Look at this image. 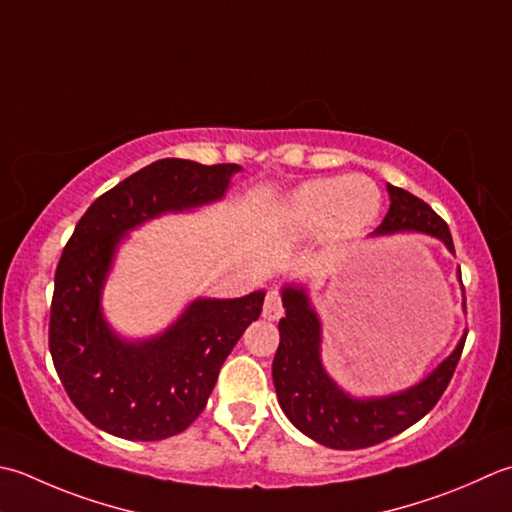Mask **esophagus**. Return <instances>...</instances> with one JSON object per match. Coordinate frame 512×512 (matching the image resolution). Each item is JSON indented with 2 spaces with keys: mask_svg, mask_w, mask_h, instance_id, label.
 I'll list each match as a JSON object with an SVG mask.
<instances>
[{
  "mask_svg": "<svg viewBox=\"0 0 512 512\" xmlns=\"http://www.w3.org/2000/svg\"><path fill=\"white\" fill-rule=\"evenodd\" d=\"M282 315H284L282 297H279L277 290H270L264 302V319H268V322H277Z\"/></svg>",
  "mask_w": 512,
  "mask_h": 512,
  "instance_id": "1",
  "label": "esophagus"
}]
</instances>
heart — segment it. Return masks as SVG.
I'll return each mask as SVG.
<instances>
[{
    "instance_id": "1",
    "label": "heart",
    "mask_w": 512,
    "mask_h": 512,
    "mask_svg": "<svg viewBox=\"0 0 512 512\" xmlns=\"http://www.w3.org/2000/svg\"><path fill=\"white\" fill-rule=\"evenodd\" d=\"M382 210V193L366 175L308 179L277 215V226L288 239H302L319 228V242L337 250L364 235Z\"/></svg>"
}]
</instances>
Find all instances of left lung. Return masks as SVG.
Here are the masks:
<instances>
[{"mask_svg":"<svg viewBox=\"0 0 512 512\" xmlns=\"http://www.w3.org/2000/svg\"><path fill=\"white\" fill-rule=\"evenodd\" d=\"M386 188L390 208L370 237L422 233L439 239L455 255L450 230L433 208L404 188L390 184ZM282 304L286 315L279 319V348L273 359L279 406L306 437L335 450L382 444L417 424L444 395L466 342L464 333L453 353L422 382L399 393L355 397L328 375L322 362V319L310 302L306 284H286Z\"/></svg>","mask_w":512,"mask_h":512,"instance_id":"8db88e82","label":"left lung"}]
</instances>
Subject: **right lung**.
I'll list each match as a JSON object with an SVG mask.
<instances>
[{"instance_id": "obj_1", "label": "right lung", "mask_w": 512, "mask_h": 512, "mask_svg": "<svg viewBox=\"0 0 512 512\" xmlns=\"http://www.w3.org/2000/svg\"><path fill=\"white\" fill-rule=\"evenodd\" d=\"M239 170L159 159L97 197L75 226L55 273L48 346L70 402L99 430L137 442L182 433L204 410L230 350L262 315L264 290L237 299L197 297L162 333L128 339L102 308L130 230L219 202Z\"/></svg>"}]
</instances>
